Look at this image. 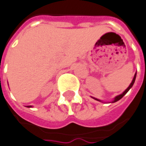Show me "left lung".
I'll list each match as a JSON object with an SVG mask.
<instances>
[{
    "label": "left lung",
    "instance_id": "obj_1",
    "mask_svg": "<svg viewBox=\"0 0 146 146\" xmlns=\"http://www.w3.org/2000/svg\"><path fill=\"white\" fill-rule=\"evenodd\" d=\"M136 76H137V72L135 73L134 76H133V80H132V82H131V84H130L129 86V87H128V88H127L125 89V92H122V93H121V94H120V95H118V96H116V97H115V98L113 99V100H112V102H110V103H115V102H116V101H118V100H121V99L122 98V97H123V96H125V94L127 93V92H128L129 91L130 88H132V87L133 86V84H134L135 80H136ZM92 98L95 99L96 100H98V101H100V102H103V101H101V100H99V99L95 98V97H92ZM103 103H104V102H103Z\"/></svg>",
    "mask_w": 146,
    "mask_h": 146
}]
</instances>
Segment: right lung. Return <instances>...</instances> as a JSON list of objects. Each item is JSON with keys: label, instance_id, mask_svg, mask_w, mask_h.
Wrapping results in <instances>:
<instances>
[{"label": "right lung", "instance_id": "obj_1", "mask_svg": "<svg viewBox=\"0 0 146 146\" xmlns=\"http://www.w3.org/2000/svg\"><path fill=\"white\" fill-rule=\"evenodd\" d=\"M27 107H28V108H31V107H32V106H27Z\"/></svg>", "mask_w": 146, "mask_h": 146}]
</instances>
